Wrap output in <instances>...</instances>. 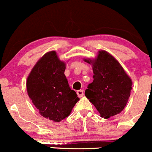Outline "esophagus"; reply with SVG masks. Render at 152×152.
Listing matches in <instances>:
<instances>
[{
  "label": "esophagus",
  "mask_w": 152,
  "mask_h": 152,
  "mask_svg": "<svg viewBox=\"0 0 152 152\" xmlns=\"http://www.w3.org/2000/svg\"><path fill=\"white\" fill-rule=\"evenodd\" d=\"M76 93H77L78 96L79 97V98H81V97H83V95H84L83 90H78V91H77V92H76Z\"/></svg>",
  "instance_id": "obj_1"
}]
</instances>
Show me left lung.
<instances>
[{"mask_svg":"<svg viewBox=\"0 0 152 152\" xmlns=\"http://www.w3.org/2000/svg\"><path fill=\"white\" fill-rule=\"evenodd\" d=\"M92 64L94 81L88 85L85 96L103 118L107 119L120 113L127 103L132 81L119 62L105 51H99Z\"/></svg>","mask_w":152,"mask_h":152,"instance_id":"8db88e82","label":"left lung"}]
</instances>
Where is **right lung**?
Wrapping results in <instances>:
<instances>
[{"label": "right lung", "mask_w": 152, "mask_h": 152, "mask_svg": "<svg viewBox=\"0 0 152 152\" xmlns=\"http://www.w3.org/2000/svg\"><path fill=\"white\" fill-rule=\"evenodd\" d=\"M65 66L55 52H48L36 64L27 81V94L40 115L54 122L68 117L79 100L66 78Z\"/></svg>", "instance_id": "add662e5"}]
</instances>
